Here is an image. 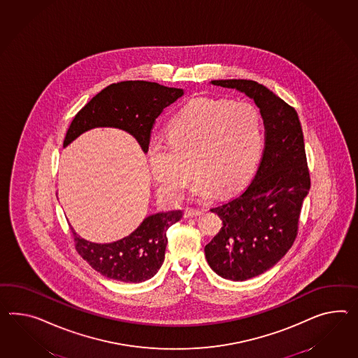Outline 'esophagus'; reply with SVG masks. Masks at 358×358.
Listing matches in <instances>:
<instances>
[{"mask_svg":"<svg viewBox=\"0 0 358 358\" xmlns=\"http://www.w3.org/2000/svg\"><path fill=\"white\" fill-rule=\"evenodd\" d=\"M203 210L201 209H196V208H187L185 210H184V217L185 218H193V217H199V215H201Z\"/></svg>","mask_w":358,"mask_h":358,"instance_id":"esophagus-1","label":"esophagus"}]
</instances>
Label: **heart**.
I'll use <instances>...</instances> for the list:
<instances>
[{
	"instance_id": "obj_1",
	"label": "heart",
	"mask_w": 358,
	"mask_h": 358,
	"mask_svg": "<svg viewBox=\"0 0 358 358\" xmlns=\"http://www.w3.org/2000/svg\"><path fill=\"white\" fill-rule=\"evenodd\" d=\"M169 143L152 141L148 165L158 193L179 201L191 179L193 197L229 193L245 183L262 150L259 114L252 103L197 99L166 124Z\"/></svg>"
}]
</instances>
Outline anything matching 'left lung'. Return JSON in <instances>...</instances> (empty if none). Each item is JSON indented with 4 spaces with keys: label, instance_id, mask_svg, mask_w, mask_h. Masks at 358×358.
I'll return each instance as SVG.
<instances>
[{
    "label": "left lung",
    "instance_id": "1",
    "mask_svg": "<svg viewBox=\"0 0 358 358\" xmlns=\"http://www.w3.org/2000/svg\"><path fill=\"white\" fill-rule=\"evenodd\" d=\"M210 84L244 93L265 124V149L255 179L240 196L211 209L223 226L205 247L214 273L243 282L276 265L294 244L310 189L303 129L294 108L262 84L244 79Z\"/></svg>",
    "mask_w": 358,
    "mask_h": 358
}]
</instances>
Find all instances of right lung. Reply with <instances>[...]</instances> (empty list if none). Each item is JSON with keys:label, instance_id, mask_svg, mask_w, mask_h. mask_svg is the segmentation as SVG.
Wrapping results in <instances>:
<instances>
[{"label": "right lung", "instance_id": "add662e5", "mask_svg": "<svg viewBox=\"0 0 358 358\" xmlns=\"http://www.w3.org/2000/svg\"><path fill=\"white\" fill-rule=\"evenodd\" d=\"M183 94L180 88L144 80L110 84L75 115L64 148L90 129L111 127L134 136L147 153L155 120ZM182 217V210L158 211L145 217L129 236L103 244L83 238L73 227L71 231L78 253L97 273L120 282L141 283L161 268L167 245L166 229Z\"/></svg>", "mask_w": 358, "mask_h": 358}]
</instances>
